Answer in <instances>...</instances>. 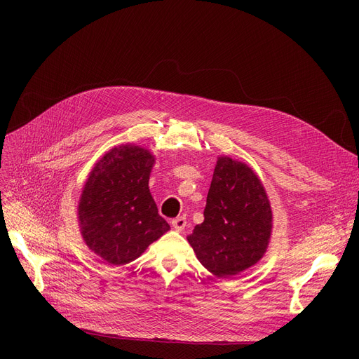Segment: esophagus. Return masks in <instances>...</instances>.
I'll return each mask as SVG.
<instances>
[{"label": "esophagus", "instance_id": "34e87169", "mask_svg": "<svg viewBox=\"0 0 359 359\" xmlns=\"http://www.w3.org/2000/svg\"><path fill=\"white\" fill-rule=\"evenodd\" d=\"M172 225H173V229L176 231H182L186 227V218L184 217H177L172 221Z\"/></svg>", "mask_w": 359, "mask_h": 359}]
</instances>
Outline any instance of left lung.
I'll list each match as a JSON object with an SVG mask.
<instances>
[{
    "mask_svg": "<svg viewBox=\"0 0 359 359\" xmlns=\"http://www.w3.org/2000/svg\"><path fill=\"white\" fill-rule=\"evenodd\" d=\"M203 217L187 241L198 260L218 278L253 266L266 252L272 230L269 199L244 163L218 158Z\"/></svg>",
    "mask_w": 359,
    "mask_h": 359,
    "instance_id": "8db88e82",
    "label": "left lung"
}]
</instances>
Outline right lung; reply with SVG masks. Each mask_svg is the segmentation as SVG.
<instances>
[{"label": "right lung", "instance_id": "1", "mask_svg": "<svg viewBox=\"0 0 359 359\" xmlns=\"http://www.w3.org/2000/svg\"><path fill=\"white\" fill-rule=\"evenodd\" d=\"M153 164L148 149L115 147L86 182L79 205L81 234L87 246L110 265L135 260L170 230L148 189Z\"/></svg>", "mask_w": 359, "mask_h": 359}]
</instances>
